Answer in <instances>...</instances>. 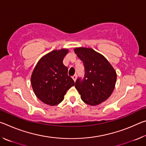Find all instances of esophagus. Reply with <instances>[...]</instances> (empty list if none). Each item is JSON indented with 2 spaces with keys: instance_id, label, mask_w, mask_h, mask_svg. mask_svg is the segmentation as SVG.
I'll return each mask as SVG.
<instances>
[{
  "instance_id": "34e87169",
  "label": "esophagus",
  "mask_w": 146,
  "mask_h": 146,
  "mask_svg": "<svg viewBox=\"0 0 146 146\" xmlns=\"http://www.w3.org/2000/svg\"><path fill=\"white\" fill-rule=\"evenodd\" d=\"M72 78L73 79V80H74V81H75H75H76V75H73V76H72Z\"/></svg>"
}]
</instances>
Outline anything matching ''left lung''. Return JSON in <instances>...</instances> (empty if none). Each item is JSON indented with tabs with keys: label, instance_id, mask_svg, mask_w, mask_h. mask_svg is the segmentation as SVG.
<instances>
[{
	"label": "left lung",
	"instance_id": "obj_1",
	"mask_svg": "<svg viewBox=\"0 0 146 146\" xmlns=\"http://www.w3.org/2000/svg\"><path fill=\"white\" fill-rule=\"evenodd\" d=\"M74 51L83 62L84 78H78L75 88L83 102L96 106L104 102L114 90L117 73L109 61L100 53L89 48H76Z\"/></svg>",
	"mask_w": 146,
	"mask_h": 146
}]
</instances>
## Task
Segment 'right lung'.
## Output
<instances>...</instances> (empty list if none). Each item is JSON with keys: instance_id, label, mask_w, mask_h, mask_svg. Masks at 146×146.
<instances>
[{"instance_id": "right-lung-1", "label": "right lung", "mask_w": 146, "mask_h": 146, "mask_svg": "<svg viewBox=\"0 0 146 146\" xmlns=\"http://www.w3.org/2000/svg\"><path fill=\"white\" fill-rule=\"evenodd\" d=\"M68 49H55L43 56L32 72L31 84L39 100L49 106H56L64 100L67 91L75 82L68 76V69L64 65Z\"/></svg>"}]
</instances>
